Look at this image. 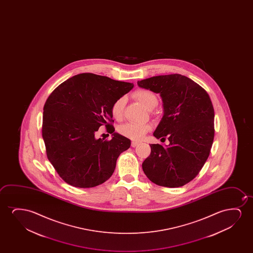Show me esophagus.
Returning a JSON list of instances; mask_svg holds the SVG:
<instances>
[{"label":"esophagus","mask_w":253,"mask_h":253,"mask_svg":"<svg viewBox=\"0 0 253 253\" xmlns=\"http://www.w3.org/2000/svg\"><path fill=\"white\" fill-rule=\"evenodd\" d=\"M138 145V142H131V147L133 148H135L136 146Z\"/></svg>","instance_id":"esophagus-1"}]
</instances>
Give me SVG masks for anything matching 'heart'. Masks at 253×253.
I'll return each instance as SVG.
<instances>
[{
  "mask_svg": "<svg viewBox=\"0 0 253 253\" xmlns=\"http://www.w3.org/2000/svg\"><path fill=\"white\" fill-rule=\"evenodd\" d=\"M133 96L136 100L139 101L141 104L148 110H152L157 106L158 98L156 94L149 90H137L134 92ZM125 97L118 98L112 104L111 108V116L115 120H121L124 116V109H125ZM150 129V126L147 124H136V123H126L120 125L118 128V132L125 137L138 141L145 135L147 132Z\"/></svg>",
  "mask_w": 253,
  "mask_h": 253,
  "instance_id": "obj_1",
  "label": "heart"
}]
</instances>
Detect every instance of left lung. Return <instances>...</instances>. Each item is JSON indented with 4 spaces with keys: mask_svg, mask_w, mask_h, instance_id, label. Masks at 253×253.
I'll use <instances>...</instances> for the list:
<instances>
[{
    "mask_svg": "<svg viewBox=\"0 0 253 253\" xmlns=\"http://www.w3.org/2000/svg\"><path fill=\"white\" fill-rule=\"evenodd\" d=\"M137 84L161 95L164 113L154 136H167L169 141L168 147L150 144L143 172L158 186L182 187L200 173L211 151L214 110L210 97L201 85L180 74L152 77Z\"/></svg>",
    "mask_w": 253,
    "mask_h": 253,
    "instance_id": "obj_1",
    "label": "left lung"
}]
</instances>
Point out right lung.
<instances>
[{
  "label": "right lung",
  "instance_id": "add662e5",
  "mask_svg": "<svg viewBox=\"0 0 253 253\" xmlns=\"http://www.w3.org/2000/svg\"><path fill=\"white\" fill-rule=\"evenodd\" d=\"M134 84L93 73H81L60 84L45 101L42 137L49 162L64 181L76 187L104 183L130 140L115 133L111 108ZM103 125L114 135L94 138Z\"/></svg>",
  "mask_w": 253,
  "mask_h": 253
}]
</instances>
